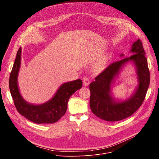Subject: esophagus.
I'll use <instances>...</instances> for the list:
<instances>
[{
  "instance_id": "esophagus-1",
  "label": "esophagus",
  "mask_w": 159,
  "mask_h": 159,
  "mask_svg": "<svg viewBox=\"0 0 159 159\" xmlns=\"http://www.w3.org/2000/svg\"><path fill=\"white\" fill-rule=\"evenodd\" d=\"M83 83H84V84L85 86L89 85V84H90L89 79L87 77H86V76L84 77V78H83Z\"/></svg>"
}]
</instances>
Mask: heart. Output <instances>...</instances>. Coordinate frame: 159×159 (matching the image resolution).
<instances>
[{
	"label": "heart",
	"mask_w": 159,
	"mask_h": 159,
	"mask_svg": "<svg viewBox=\"0 0 159 159\" xmlns=\"http://www.w3.org/2000/svg\"><path fill=\"white\" fill-rule=\"evenodd\" d=\"M104 66H105L104 63L103 61H99L95 65L94 69L96 72H101L104 69Z\"/></svg>",
	"instance_id": "1"
}]
</instances>
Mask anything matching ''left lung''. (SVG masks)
<instances>
[{"mask_svg":"<svg viewBox=\"0 0 159 159\" xmlns=\"http://www.w3.org/2000/svg\"><path fill=\"white\" fill-rule=\"evenodd\" d=\"M131 52L133 53L132 55L109 65L89 85L90 109L96 116L104 120L117 121L130 116L142 106L145 99L150 84V72L140 39L133 44ZM128 61H133L137 66L139 84L130 99L118 103L109 94L110 84L121 66Z\"/></svg>","mask_w":159,"mask_h":159,"instance_id":"obj_1","label":"left lung"}]
</instances>
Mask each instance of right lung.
<instances>
[{
  "mask_svg": "<svg viewBox=\"0 0 159 159\" xmlns=\"http://www.w3.org/2000/svg\"><path fill=\"white\" fill-rule=\"evenodd\" d=\"M20 53L21 48H19L9 77L10 92L16 109L20 115L35 123H53L58 121L65 114L70 96L82 87V80L77 79L63 84L52 99L46 103L41 105L30 104L22 99L17 87Z\"/></svg>",
  "mask_w": 159,
  "mask_h": 159,
  "instance_id": "obj_1",
  "label": "right lung"
}]
</instances>
